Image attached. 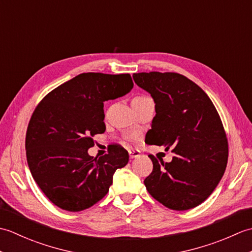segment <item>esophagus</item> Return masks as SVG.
Wrapping results in <instances>:
<instances>
[{
    "mask_svg": "<svg viewBox=\"0 0 252 252\" xmlns=\"http://www.w3.org/2000/svg\"><path fill=\"white\" fill-rule=\"evenodd\" d=\"M141 153L138 151H134V149H131V151H129V156L130 158H136V157H140Z\"/></svg>",
    "mask_w": 252,
    "mask_h": 252,
    "instance_id": "obj_1",
    "label": "esophagus"
}]
</instances>
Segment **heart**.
Segmentation results:
<instances>
[{"label": "heart", "mask_w": 252, "mask_h": 252, "mask_svg": "<svg viewBox=\"0 0 252 252\" xmlns=\"http://www.w3.org/2000/svg\"><path fill=\"white\" fill-rule=\"evenodd\" d=\"M135 99H142V98H146V96H136V97H134Z\"/></svg>", "instance_id": "heart-1"}]
</instances>
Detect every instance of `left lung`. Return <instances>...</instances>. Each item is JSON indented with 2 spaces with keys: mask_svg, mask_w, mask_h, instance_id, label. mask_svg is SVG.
<instances>
[{
  "mask_svg": "<svg viewBox=\"0 0 252 252\" xmlns=\"http://www.w3.org/2000/svg\"><path fill=\"white\" fill-rule=\"evenodd\" d=\"M133 80L156 104L145 142L173 148L174 154L170 162L149 155L154 168L144 184L169 209L195 208L212 194L225 172L228 145L221 118L202 89L180 73L140 72Z\"/></svg>",
  "mask_w": 252,
  "mask_h": 252,
  "instance_id": "obj_1",
  "label": "left lung"
}]
</instances>
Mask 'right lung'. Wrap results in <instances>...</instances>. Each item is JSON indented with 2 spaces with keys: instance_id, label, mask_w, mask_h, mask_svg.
I'll return each mask as SVG.
<instances>
[{
  "instance_id": "add662e5",
  "label": "right lung",
  "mask_w": 252,
  "mask_h": 252,
  "mask_svg": "<svg viewBox=\"0 0 252 252\" xmlns=\"http://www.w3.org/2000/svg\"><path fill=\"white\" fill-rule=\"evenodd\" d=\"M129 73L87 72L47 94L31 116L26 134L30 172L44 195L63 210L78 212L108 192L117 169L129 154L114 146L105 156H90L93 136L106 130L104 101L133 89Z\"/></svg>"
}]
</instances>
